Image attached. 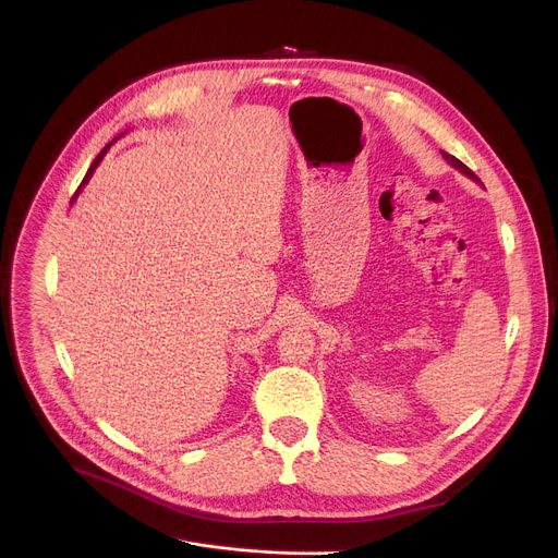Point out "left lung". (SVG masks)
<instances>
[{"instance_id": "1", "label": "left lung", "mask_w": 558, "mask_h": 558, "mask_svg": "<svg viewBox=\"0 0 558 558\" xmlns=\"http://www.w3.org/2000/svg\"><path fill=\"white\" fill-rule=\"evenodd\" d=\"M441 154H444V158H446V161H448L454 170H459L461 174H465V177H468V179H472V181H480L470 168H465V166L459 161V158H454V156H452V154H448V151H441Z\"/></svg>"}]
</instances>
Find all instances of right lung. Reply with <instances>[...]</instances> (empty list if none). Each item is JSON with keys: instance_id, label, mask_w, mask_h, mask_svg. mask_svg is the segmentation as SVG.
Wrapping results in <instances>:
<instances>
[{"instance_id": "add662e5", "label": "right lung", "mask_w": 558, "mask_h": 558, "mask_svg": "<svg viewBox=\"0 0 558 558\" xmlns=\"http://www.w3.org/2000/svg\"><path fill=\"white\" fill-rule=\"evenodd\" d=\"M117 138H119V136H117ZM117 138H114V141H117ZM114 141H112V143H114ZM112 143H110V145H112ZM110 145H106V147H104V149H101V151H99V156H97V158H95V161H93V166H90V170H88V172H86V177H84V181H82V185H78V190H76V194H78V192H82V187H84V185H86V183H88V181H90V177H93V172H95V170H97V166H99V163H101V158H104V156H106V151H108V149H110ZM76 194H74V196H72V201H74V198H76ZM72 201H70V203H72Z\"/></svg>"}]
</instances>
